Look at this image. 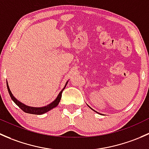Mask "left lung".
<instances>
[{
  "instance_id": "left-lung-1",
  "label": "left lung",
  "mask_w": 149,
  "mask_h": 149,
  "mask_svg": "<svg viewBox=\"0 0 149 149\" xmlns=\"http://www.w3.org/2000/svg\"><path fill=\"white\" fill-rule=\"evenodd\" d=\"M89 107H90V106H89ZM94 111H95V110H94Z\"/></svg>"
}]
</instances>
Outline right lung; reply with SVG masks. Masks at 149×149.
Returning <instances> with one entry per match:
<instances>
[{"label": "right lung", "instance_id": "add662e5", "mask_svg": "<svg viewBox=\"0 0 149 149\" xmlns=\"http://www.w3.org/2000/svg\"><path fill=\"white\" fill-rule=\"evenodd\" d=\"M67 82H68V81H67V83H66V85H65V86H64L63 90H62V91L59 93L57 97H56V99L53 101V102H51L50 104H49V105H46V106L40 107V108H35V107L28 106V105H26L25 104L22 103L21 102L18 101V100L13 95V94H12L11 91H10V88H9V86H8V82H6V84H7L8 91V93H9V95H10V97H11L12 100H13V102H14L15 103H16V105H17L18 106L23 110V111L25 112V113H30V114L41 115V114H44V113H47V112L49 111L50 110H52V109H53L54 108H55V107L57 106L58 104H59V101H60L61 97H62V91H63V90H64V88H65Z\"/></svg>", "mask_w": 149, "mask_h": 149}]
</instances>
